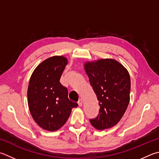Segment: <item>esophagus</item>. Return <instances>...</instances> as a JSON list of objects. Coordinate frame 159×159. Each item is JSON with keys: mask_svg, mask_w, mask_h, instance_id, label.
<instances>
[{"mask_svg": "<svg viewBox=\"0 0 159 159\" xmlns=\"http://www.w3.org/2000/svg\"><path fill=\"white\" fill-rule=\"evenodd\" d=\"M78 104H79V106H83V100L82 99H79V102H78Z\"/></svg>", "mask_w": 159, "mask_h": 159, "instance_id": "34e87169", "label": "esophagus"}]
</instances>
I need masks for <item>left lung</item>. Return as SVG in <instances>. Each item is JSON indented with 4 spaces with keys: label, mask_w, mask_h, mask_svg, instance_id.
Wrapping results in <instances>:
<instances>
[{
    "label": "left lung",
    "mask_w": 159,
    "mask_h": 159,
    "mask_svg": "<svg viewBox=\"0 0 159 159\" xmlns=\"http://www.w3.org/2000/svg\"><path fill=\"white\" fill-rule=\"evenodd\" d=\"M84 69L100 106L98 116L89 122L98 130L111 128L122 119L130 102L129 72L121 63L109 58L86 62Z\"/></svg>",
    "instance_id": "obj_1"
}]
</instances>
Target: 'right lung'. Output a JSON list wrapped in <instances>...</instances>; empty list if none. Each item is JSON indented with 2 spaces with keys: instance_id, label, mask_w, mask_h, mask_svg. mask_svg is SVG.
<instances>
[{
  "instance_id": "obj_1",
  "label": "right lung",
  "mask_w": 159,
  "mask_h": 159,
  "mask_svg": "<svg viewBox=\"0 0 159 159\" xmlns=\"http://www.w3.org/2000/svg\"><path fill=\"white\" fill-rule=\"evenodd\" d=\"M68 60L65 57H48L37 66L31 75L28 88L30 114L43 129L55 131L67 122L77 103L69 99L67 88L60 83Z\"/></svg>"
}]
</instances>
